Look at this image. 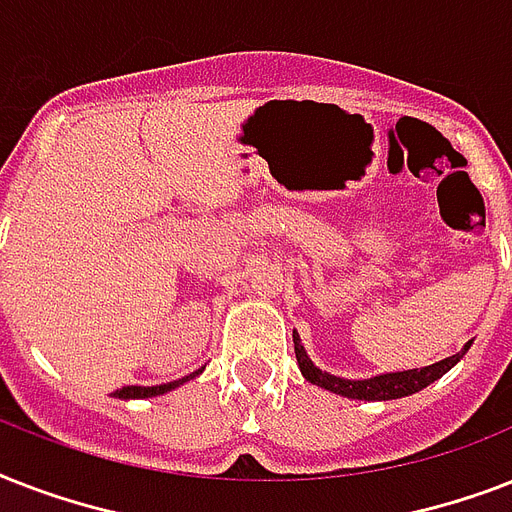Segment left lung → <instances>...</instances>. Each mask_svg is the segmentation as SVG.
Here are the masks:
<instances>
[{"instance_id": "1", "label": "left lung", "mask_w": 512, "mask_h": 512, "mask_svg": "<svg viewBox=\"0 0 512 512\" xmlns=\"http://www.w3.org/2000/svg\"><path fill=\"white\" fill-rule=\"evenodd\" d=\"M292 340H295V356L297 364H300V372L308 382L319 385L324 390H332V393H340V396L348 398H361V401H390V398L412 396L417 390L428 388L430 382H436L441 374H446L457 361H460L465 353H468L470 342L460 353L444 358L433 366H425V369H409V372H393V374H380V377H372V380H342L335 374L321 372L319 366H313V361L308 358L305 348L300 345V335L292 332Z\"/></svg>"}]
</instances>
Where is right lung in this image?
Masks as SVG:
<instances>
[{
  "mask_svg": "<svg viewBox=\"0 0 512 512\" xmlns=\"http://www.w3.org/2000/svg\"><path fill=\"white\" fill-rule=\"evenodd\" d=\"M201 372V369H199ZM199 372L188 374V377H183V380H175V382H167V385H154V388H140V385H127V388H119L114 393L116 398H151V396H162V393H167V390L177 388V385H183L185 380H191V377H196Z\"/></svg>",
  "mask_w": 512,
  "mask_h": 512,
  "instance_id": "obj_1",
  "label": "right lung"
}]
</instances>
